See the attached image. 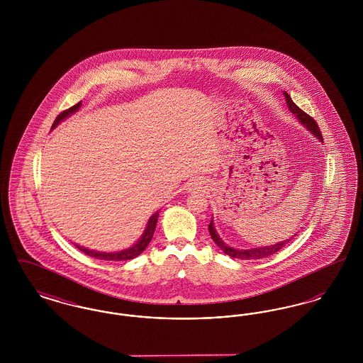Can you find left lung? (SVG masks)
<instances>
[{
	"instance_id": "obj_1",
	"label": "left lung",
	"mask_w": 363,
	"mask_h": 363,
	"mask_svg": "<svg viewBox=\"0 0 363 363\" xmlns=\"http://www.w3.org/2000/svg\"><path fill=\"white\" fill-rule=\"evenodd\" d=\"M284 96H286V101H287V106L289 108L293 111L294 114L296 116V118L299 121L302 122L303 125H306V128H309V130L313 132L314 136H317L320 141H323V135L320 132V128L317 125V122L313 120V117H311L309 114H306L303 110H301L296 104H294L291 96L284 92ZM208 230H209V234H211V238L213 240V242L223 250V253L230 256V257H234V259H265V257H269L272 255H275L277 252H279L280 249H283L284 246H287L290 241L293 240L294 237L296 234H294L293 237H290V240H286V241L277 242L275 245H271V246H264V247H252V249H245V250H240V249H234V247H230L227 246L225 242L222 241L219 238V235L216 234V230L213 227V223L211 220V223L208 225Z\"/></svg>"
}]
</instances>
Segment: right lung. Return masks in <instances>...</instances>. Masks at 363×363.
Wrapping results in <instances>:
<instances>
[{
  "label": "right lung",
  "instance_id": "right-lung-1",
  "mask_svg": "<svg viewBox=\"0 0 363 363\" xmlns=\"http://www.w3.org/2000/svg\"><path fill=\"white\" fill-rule=\"evenodd\" d=\"M80 106H82V102H79V104H76L74 106L69 107L68 110H64L62 113H60L58 117L55 118V121L52 123V128H54L58 122L62 121L64 118H67L69 114L74 113L76 110H79ZM157 216H159V212H156V213H154V215L150 218L147 228H145L144 234L141 235V238L138 240V243L133 245L132 247L126 249V250L116 252V253H104V252H94V250H89V249L82 247V246H79V245H76V247H77L79 250H82L83 253H86V256H91V257H94V259H107V261H125V259H135V257H138V255L143 253V250L150 245V242L152 240L154 233H155L156 223H157Z\"/></svg>",
  "mask_w": 363,
  "mask_h": 363
}]
</instances>
